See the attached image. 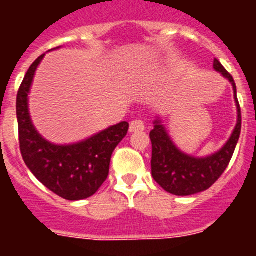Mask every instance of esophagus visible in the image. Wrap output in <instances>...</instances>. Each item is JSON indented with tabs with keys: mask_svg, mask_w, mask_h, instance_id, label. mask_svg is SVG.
Segmentation results:
<instances>
[{
	"mask_svg": "<svg viewBox=\"0 0 256 256\" xmlns=\"http://www.w3.org/2000/svg\"><path fill=\"white\" fill-rule=\"evenodd\" d=\"M144 130V123L141 120V119H136V120L130 122V132H141V130Z\"/></svg>",
	"mask_w": 256,
	"mask_h": 256,
	"instance_id": "obj_1",
	"label": "esophagus"
}]
</instances>
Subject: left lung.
Instances as JSON below:
<instances>
[{"label":"left lung","instance_id":"left-lung-1","mask_svg":"<svg viewBox=\"0 0 256 256\" xmlns=\"http://www.w3.org/2000/svg\"><path fill=\"white\" fill-rule=\"evenodd\" d=\"M214 69L230 82L237 106L236 126L220 150L205 158H195L182 152L172 141L159 118L154 122V130L150 132L152 144L151 173L154 180L165 191L173 195H195L212 187L228 166L238 142L241 133V108L237 100L236 84L232 76L216 58L214 60Z\"/></svg>","mask_w":256,"mask_h":256}]
</instances>
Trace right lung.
Returning <instances> with one entry per match:
<instances>
[{
	"label": "right lung",
	"instance_id": "add662e5",
	"mask_svg": "<svg viewBox=\"0 0 256 256\" xmlns=\"http://www.w3.org/2000/svg\"><path fill=\"white\" fill-rule=\"evenodd\" d=\"M44 58V54L30 65L18 92L20 151L29 170L50 191L65 200H83L94 195L106 180L112 151L126 137L130 124L122 122L72 144H55L44 140L32 123L28 108L32 82Z\"/></svg>",
	"mask_w": 256,
	"mask_h": 256
}]
</instances>
